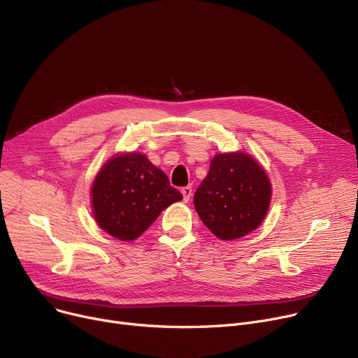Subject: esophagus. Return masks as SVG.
Listing matches in <instances>:
<instances>
[{
    "mask_svg": "<svg viewBox=\"0 0 358 358\" xmlns=\"http://www.w3.org/2000/svg\"><path fill=\"white\" fill-rule=\"evenodd\" d=\"M181 194L184 197V201L187 203L189 200V197H192V194H193V188L192 187H182L181 188Z\"/></svg>",
    "mask_w": 358,
    "mask_h": 358,
    "instance_id": "1",
    "label": "esophagus"
}]
</instances>
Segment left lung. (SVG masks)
<instances>
[{
  "label": "left lung",
  "mask_w": 358,
  "mask_h": 358,
  "mask_svg": "<svg viewBox=\"0 0 358 358\" xmlns=\"http://www.w3.org/2000/svg\"><path fill=\"white\" fill-rule=\"evenodd\" d=\"M272 184L262 165L243 151L216 154L194 194L203 223L220 241L241 239L265 220Z\"/></svg>",
  "instance_id": "8db88e82"
}]
</instances>
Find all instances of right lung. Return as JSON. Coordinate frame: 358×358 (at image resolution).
<instances>
[{
	"mask_svg": "<svg viewBox=\"0 0 358 358\" xmlns=\"http://www.w3.org/2000/svg\"><path fill=\"white\" fill-rule=\"evenodd\" d=\"M90 200L99 227L117 241L132 242L182 196L147 155L134 151L103 164L93 180Z\"/></svg>",
	"mask_w": 358,
	"mask_h": 358,
	"instance_id": "right-lung-1",
	"label": "right lung"
}]
</instances>
